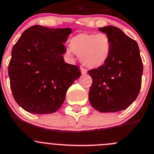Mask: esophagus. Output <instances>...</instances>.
<instances>
[{
    "instance_id": "obj_1",
    "label": "esophagus",
    "mask_w": 154,
    "mask_h": 154,
    "mask_svg": "<svg viewBox=\"0 0 154 154\" xmlns=\"http://www.w3.org/2000/svg\"><path fill=\"white\" fill-rule=\"evenodd\" d=\"M80 70H81V73L83 74H87V70L86 68H84V67H80Z\"/></svg>"
}]
</instances>
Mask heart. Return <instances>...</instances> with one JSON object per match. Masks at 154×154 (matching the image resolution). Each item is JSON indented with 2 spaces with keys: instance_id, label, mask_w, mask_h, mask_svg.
I'll return each instance as SVG.
<instances>
[{
  "instance_id": "b5f03b06",
  "label": "heart",
  "mask_w": 154,
  "mask_h": 154,
  "mask_svg": "<svg viewBox=\"0 0 154 154\" xmlns=\"http://www.w3.org/2000/svg\"><path fill=\"white\" fill-rule=\"evenodd\" d=\"M70 46L86 66L97 68L104 65L109 58L112 42L106 33L86 32L74 36L70 41Z\"/></svg>"
}]
</instances>
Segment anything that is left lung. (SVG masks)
Returning <instances> with one entry per match:
<instances>
[{
    "mask_svg": "<svg viewBox=\"0 0 154 154\" xmlns=\"http://www.w3.org/2000/svg\"><path fill=\"white\" fill-rule=\"evenodd\" d=\"M99 30L109 36L112 51L104 65L88 70L93 79L89 100L100 112L122 111L136 100L140 92L143 64L138 45L116 26Z\"/></svg>",
    "mask_w": 154,
    "mask_h": 154,
    "instance_id": "1",
    "label": "left lung"
}]
</instances>
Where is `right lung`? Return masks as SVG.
<instances>
[{
  "label": "right lung",
  "instance_id": "obj_1",
  "mask_svg": "<svg viewBox=\"0 0 154 154\" xmlns=\"http://www.w3.org/2000/svg\"><path fill=\"white\" fill-rule=\"evenodd\" d=\"M70 28L51 29L35 25L23 32L13 47L8 74L17 104L33 114H49L59 109L67 90L81 73L67 64L63 43Z\"/></svg>",
  "mask_w": 154,
  "mask_h": 154
}]
</instances>
